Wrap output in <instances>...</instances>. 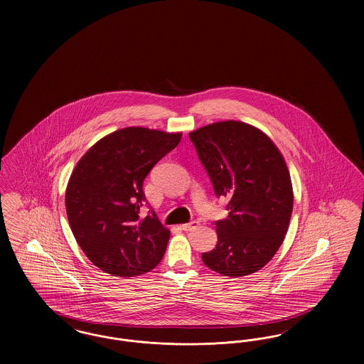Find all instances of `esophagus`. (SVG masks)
I'll return each mask as SVG.
<instances>
[{
	"label": "esophagus",
	"mask_w": 364,
	"mask_h": 364,
	"mask_svg": "<svg viewBox=\"0 0 364 364\" xmlns=\"http://www.w3.org/2000/svg\"><path fill=\"white\" fill-rule=\"evenodd\" d=\"M199 223L198 221H191L188 224H184V225H181V229L183 230H186V232H191V230H195L196 228H199Z\"/></svg>",
	"instance_id": "1"
}]
</instances>
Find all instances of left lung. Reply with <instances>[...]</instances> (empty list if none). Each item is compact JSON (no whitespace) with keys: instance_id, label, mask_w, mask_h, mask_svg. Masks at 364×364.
I'll return each mask as SVG.
<instances>
[{"instance_id":"obj_1","label":"left lung","mask_w":364,"mask_h":364,"mask_svg":"<svg viewBox=\"0 0 364 364\" xmlns=\"http://www.w3.org/2000/svg\"><path fill=\"white\" fill-rule=\"evenodd\" d=\"M215 195L229 199L225 220L215 221L218 242L202 260L228 277L260 270L284 242L294 208L284 156L260 129L220 122L190 134Z\"/></svg>"}]
</instances>
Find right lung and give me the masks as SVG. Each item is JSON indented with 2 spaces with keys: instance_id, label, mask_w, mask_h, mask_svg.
Wrapping results in <instances>:
<instances>
[{
  "instance_id": "obj_1",
  "label": "right lung",
  "mask_w": 364,
  "mask_h": 364,
  "mask_svg": "<svg viewBox=\"0 0 364 364\" xmlns=\"http://www.w3.org/2000/svg\"><path fill=\"white\" fill-rule=\"evenodd\" d=\"M181 134L141 127L97 141L70 174L65 208L72 233L87 258L117 277L140 276L161 262L171 232L156 213L140 217L143 181Z\"/></svg>"
}]
</instances>
